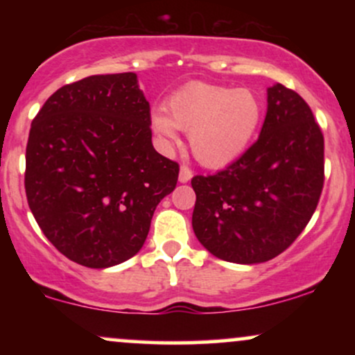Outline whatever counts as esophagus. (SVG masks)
<instances>
[{"label":"esophagus","instance_id":"obj_1","mask_svg":"<svg viewBox=\"0 0 355 355\" xmlns=\"http://www.w3.org/2000/svg\"><path fill=\"white\" fill-rule=\"evenodd\" d=\"M191 177H193V172H191V170L187 165H182L180 166V173H178V182L187 183V182H190Z\"/></svg>","mask_w":355,"mask_h":355}]
</instances>
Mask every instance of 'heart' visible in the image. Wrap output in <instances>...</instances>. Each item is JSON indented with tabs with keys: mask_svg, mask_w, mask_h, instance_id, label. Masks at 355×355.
<instances>
[{
	"mask_svg": "<svg viewBox=\"0 0 355 355\" xmlns=\"http://www.w3.org/2000/svg\"><path fill=\"white\" fill-rule=\"evenodd\" d=\"M254 92L210 83H190L170 96L165 110L152 113V128L166 145L178 141V128L190 132V148L207 166L229 165L247 150L262 120Z\"/></svg>",
	"mask_w": 355,
	"mask_h": 355,
	"instance_id": "heart-1",
	"label": "heart"
}]
</instances>
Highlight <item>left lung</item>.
<instances>
[{"label":"left lung","mask_w":355,"mask_h":355,"mask_svg":"<svg viewBox=\"0 0 355 355\" xmlns=\"http://www.w3.org/2000/svg\"><path fill=\"white\" fill-rule=\"evenodd\" d=\"M191 227L211 255L260 263L302 234L324 187V135L294 89H267V115L250 148L225 170L191 178Z\"/></svg>","instance_id":"1"}]
</instances>
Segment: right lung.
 <instances>
[{
	"instance_id": "1",
	"label": "right lung",
	"mask_w": 355,
	"mask_h": 355,
	"mask_svg": "<svg viewBox=\"0 0 355 355\" xmlns=\"http://www.w3.org/2000/svg\"><path fill=\"white\" fill-rule=\"evenodd\" d=\"M150 125L135 73L64 85L35 116L28 205L44 237L73 262L107 268L144 247L153 211L180 170L153 148Z\"/></svg>"
}]
</instances>
